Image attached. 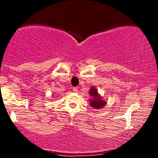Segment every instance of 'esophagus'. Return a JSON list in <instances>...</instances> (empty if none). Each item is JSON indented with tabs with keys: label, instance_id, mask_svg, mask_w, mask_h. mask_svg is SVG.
I'll return each instance as SVG.
<instances>
[{
	"label": "esophagus",
	"instance_id": "esophagus-1",
	"mask_svg": "<svg viewBox=\"0 0 158 158\" xmlns=\"http://www.w3.org/2000/svg\"><path fill=\"white\" fill-rule=\"evenodd\" d=\"M73 90L74 92H77L78 91V88H77V87H75V88H73Z\"/></svg>",
	"mask_w": 158,
	"mask_h": 158
}]
</instances>
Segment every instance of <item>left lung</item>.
<instances>
[{"instance_id":"8db88e82","label":"left lung","mask_w":158,"mask_h":158,"mask_svg":"<svg viewBox=\"0 0 158 158\" xmlns=\"http://www.w3.org/2000/svg\"><path fill=\"white\" fill-rule=\"evenodd\" d=\"M90 96H92V97L94 98V99H91L90 102V106L92 107H94V108H102V107L105 106L106 102L101 100L100 97H99V94H98L97 90L95 88H90Z\"/></svg>"}]
</instances>
